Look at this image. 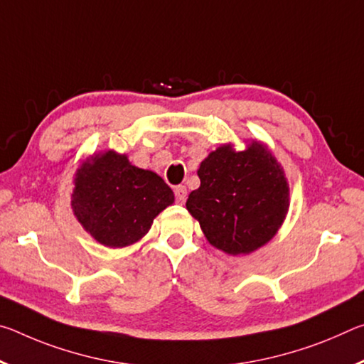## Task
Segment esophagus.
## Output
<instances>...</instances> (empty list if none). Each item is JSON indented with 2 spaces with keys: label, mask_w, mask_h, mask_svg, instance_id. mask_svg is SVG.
<instances>
[{
  "label": "esophagus",
  "mask_w": 364,
  "mask_h": 364,
  "mask_svg": "<svg viewBox=\"0 0 364 364\" xmlns=\"http://www.w3.org/2000/svg\"><path fill=\"white\" fill-rule=\"evenodd\" d=\"M175 197H176V202H180V204H183V202L186 200V197H188L186 186H176L175 188Z\"/></svg>",
  "instance_id": "34e87169"
}]
</instances>
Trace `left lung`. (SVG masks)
<instances>
[{"label": "left lung", "instance_id": "8db88e82", "mask_svg": "<svg viewBox=\"0 0 364 364\" xmlns=\"http://www.w3.org/2000/svg\"><path fill=\"white\" fill-rule=\"evenodd\" d=\"M200 186L186 208L207 241L230 255L250 254L267 244L286 218L289 188L284 171L260 143L236 152L221 146L200 164Z\"/></svg>", "mask_w": 364, "mask_h": 364}]
</instances>
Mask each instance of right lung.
<instances>
[{
  "mask_svg": "<svg viewBox=\"0 0 364 364\" xmlns=\"http://www.w3.org/2000/svg\"><path fill=\"white\" fill-rule=\"evenodd\" d=\"M173 200V191L159 175L107 151L77 171L72 208L96 241L125 247L139 241Z\"/></svg>",
  "mask_w": 364,
  "mask_h": 364,
  "instance_id": "1",
  "label": "right lung"
}]
</instances>
